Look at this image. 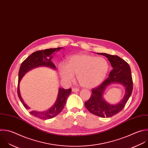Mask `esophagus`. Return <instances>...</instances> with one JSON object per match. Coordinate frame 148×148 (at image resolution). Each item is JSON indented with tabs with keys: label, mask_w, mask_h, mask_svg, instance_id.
<instances>
[{
	"label": "esophagus",
	"mask_w": 148,
	"mask_h": 148,
	"mask_svg": "<svg viewBox=\"0 0 148 148\" xmlns=\"http://www.w3.org/2000/svg\"><path fill=\"white\" fill-rule=\"evenodd\" d=\"M79 90V89L77 88H73L72 89V91H73V92H78Z\"/></svg>",
	"instance_id": "1"
}]
</instances>
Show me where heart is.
<instances>
[{"instance_id":"b5f03b06","label":"heart","mask_w":148,"mask_h":148,"mask_svg":"<svg viewBox=\"0 0 148 148\" xmlns=\"http://www.w3.org/2000/svg\"><path fill=\"white\" fill-rule=\"evenodd\" d=\"M109 63L103 58L81 54L71 56L67 64L59 65V73L62 79L70 83L77 74L79 84L86 88L99 85L105 78L109 71Z\"/></svg>"}]
</instances>
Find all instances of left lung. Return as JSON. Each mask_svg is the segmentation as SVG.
Returning <instances> with one entry per match:
<instances>
[{
	"instance_id": "obj_1",
	"label": "left lung",
	"mask_w": 148,
	"mask_h": 148,
	"mask_svg": "<svg viewBox=\"0 0 148 148\" xmlns=\"http://www.w3.org/2000/svg\"><path fill=\"white\" fill-rule=\"evenodd\" d=\"M97 54L105 56L113 69L110 72L109 77L103 83L92 89V95L89 100L85 102V106L91 113L103 118H109L121 112L129 99L133 89L131 71L128 64L120 57L105 53ZM114 83L123 85L126 92L123 99L119 104L110 105L104 100L103 93L109 85Z\"/></svg>"
}]
</instances>
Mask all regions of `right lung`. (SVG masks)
I'll list each match as a JSON object with an SVG mask.
<instances>
[{
	"instance_id": "1",
	"label": "right lung",
	"mask_w": 148,
	"mask_h": 148,
	"mask_svg": "<svg viewBox=\"0 0 148 148\" xmlns=\"http://www.w3.org/2000/svg\"><path fill=\"white\" fill-rule=\"evenodd\" d=\"M61 49H62V47L47 49L35 52L29 56L21 64L18 72L17 93L20 100L27 110H29V108L24 103L20 95L19 84L21 79L28 71L38 67L46 66L56 69L55 65L51 62L52 54L56 51H59ZM71 92V89L70 88L68 89L59 88L57 99L52 108L44 112L31 111L29 112L30 114L42 120L50 119L55 117L62 111L66 105L67 97Z\"/></svg>"
}]
</instances>
